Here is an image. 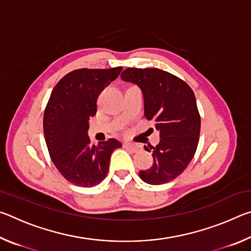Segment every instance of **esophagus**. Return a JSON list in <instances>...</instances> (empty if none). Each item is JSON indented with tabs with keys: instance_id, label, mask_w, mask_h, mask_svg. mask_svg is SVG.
I'll list each match as a JSON object with an SVG mask.
<instances>
[{
	"instance_id": "obj_1",
	"label": "esophagus",
	"mask_w": 251,
	"mask_h": 251,
	"mask_svg": "<svg viewBox=\"0 0 251 251\" xmlns=\"http://www.w3.org/2000/svg\"><path fill=\"white\" fill-rule=\"evenodd\" d=\"M124 147L127 148V150L134 151V152L138 151V150H139L138 145H135V144H131V143H124Z\"/></svg>"
}]
</instances>
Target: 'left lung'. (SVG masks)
<instances>
[{"label":"left lung","instance_id":"1","mask_svg":"<svg viewBox=\"0 0 251 251\" xmlns=\"http://www.w3.org/2000/svg\"><path fill=\"white\" fill-rule=\"evenodd\" d=\"M124 82L137 85L144 96L147 120L155 121L159 143L151 150L154 163L139 171V177L150 185L175 179L188 166L197 150L201 116L192 88L177 76L159 69H126Z\"/></svg>","mask_w":251,"mask_h":251}]
</instances>
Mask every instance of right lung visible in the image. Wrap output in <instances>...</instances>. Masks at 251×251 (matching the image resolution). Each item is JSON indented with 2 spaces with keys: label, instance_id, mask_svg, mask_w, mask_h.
I'll return each mask as SVG.
<instances>
[{
  "label": "right lung",
  "instance_id": "right-lung-1",
  "mask_svg": "<svg viewBox=\"0 0 251 251\" xmlns=\"http://www.w3.org/2000/svg\"><path fill=\"white\" fill-rule=\"evenodd\" d=\"M122 67L76 70L56 84L44 112V137L50 158L65 179L94 187L105 179L110 155L122 144L114 138L91 145L88 121L96 114L97 97L121 74Z\"/></svg>",
  "mask_w": 251,
  "mask_h": 251
}]
</instances>
